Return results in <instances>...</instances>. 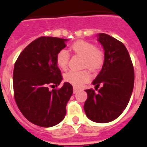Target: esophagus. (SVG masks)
Here are the masks:
<instances>
[{
  "label": "esophagus",
  "instance_id": "34e87169",
  "mask_svg": "<svg viewBox=\"0 0 147 147\" xmlns=\"http://www.w3.org/2000/svg\"><path fill=\"white\" fill-rule=\"evenodd\" d=\"M79 91V88H76V87H74L73 88V92L76 94V93H77V92Z\"/></svg>",
  "mask_w": 147,
  "mask_h": 147
}]
</instances>
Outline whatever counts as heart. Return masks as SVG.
Instances as JSON below:
<instances>
[{"label": "heart", "instance_id": "obj_1", "mask_svg": "<svg viewBox=\"0 0 147 147\" xmlns=\"http://www.w3.org/2000/svg\"><path fill=\"white\" fill-rule=\"evenodd\" d=\"M71 49L76 55L84 58L83 66L92 71H97L102 66L104 63V53L97 49L94 44L84 40H79L74 42L71 46ZM69 60V53L62 49L56 55V63L59 68L62 70L67 69ZM65 80L74 86H82L88 82L91 78V75L87 70L83 71H70L64 76Z\"/></svg>", "mask_w": 147, "mask_h": 147}]
</instances>
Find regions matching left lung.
<instances>
[{
	"label": "left lung",
	"mask_w": 147,
	"mask_h": 147,
	"mask_svg": "<svg viewBox=\"0 0 147 147\" xmlns=\"http://www.w3.org/2000/svg\"><path fill=\"white\" fill-rule=\"evenodd\" d=\"M98 41L105 51L102 69L92 84L98 89L85 90L88 98L85 114L96 123H108L117 118L127 106L134 85V70L125 46L115 38L98 33Z\"/></svg>",
	"instance_id": "obj_1"
}]
</instances>
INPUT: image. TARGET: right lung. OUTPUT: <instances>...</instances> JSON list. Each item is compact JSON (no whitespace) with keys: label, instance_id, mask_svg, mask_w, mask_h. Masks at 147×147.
<instances>
[{"label":"right lung","instance_id":"1","mask_svg":"<svg viewBox=\"0 0 147 147\" xmlns=\"http://www.w3.org/2000/svg\"><path fill=\"white\" fill-rule=\"evenodd\" d=\"M69 40L42 36L22 51L14 65L13 85L18 108L30 122L50 127L59 123L66 114V105L73 93L72 85L64 82L56 55Z\"/></svg>","mask_w":147,"mask_h":147}]
</instances>
